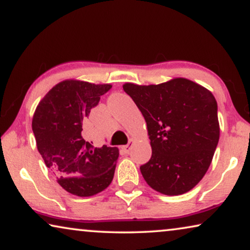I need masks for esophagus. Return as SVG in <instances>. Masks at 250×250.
Segmentation results:
<instances>
[{
    "label": "esophagus",
    "instance_id": "obj_1",
    "mask_svg": "<svg viewBox=\"0 0 250 250\" xmlns=\"http://www.w3.org/2000/svg\"><path fill=\"white\" fill-rule=\"evenodd\" d=\"M133 144H135V140H133V139H130V140H129V144H128V145H125V146L122 147V150H124V152H125V154H129L130 149H131V147H132Z\"/></svg>",
    "mask_w": 250,
    "mask_h": 250
}]
</instances>
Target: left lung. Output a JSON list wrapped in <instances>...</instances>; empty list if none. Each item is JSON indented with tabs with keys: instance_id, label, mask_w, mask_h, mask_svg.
<instances>
[{
	"instance_id": "1",
	"label": "left lung",
	"mask_w": 250,
	"mask_h": 250,
	"mask_svg": "<svg viewBox=\"0 0 250 250\" xmlns=\"http://www.w3.org/2000/svg\"><path fill=\"white\" fill-rule=\"evenodd\" d=\"M122 87L146 121L152 157L140 172L147 185L168 196L191 190L208 170L219 143L215 97L186 78Z\"/></svg>"
}]
</instances>
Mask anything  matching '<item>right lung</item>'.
<instances>
[{
	"mask_svg": "<svg viewBox=\"0 0 250 250\" xmlns=\"http://www.w3.org/2000/svg\"><path fill=\"white\" fill-rule=\"evenodd\" d=\"M110 83L68 79L42 98L33 117L37 149L56 181L70 194L90 197L113 180L118 147H94L83 138V121Z\"/></svg>",
	"mask_w": 250,
	"mask_h": 250,
	"instance_id": "1",
	"label": "right lung"
}]
</instances>
